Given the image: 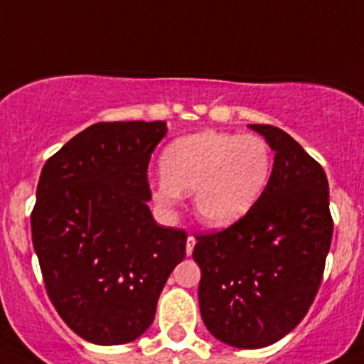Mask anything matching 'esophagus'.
<instances>
[{
    "label": "esophagus",
    "instance_id": "esophagus-1",
    "mask_svg": "<svg viewBox=\"0 0 364 364\" xmlns=\"http://www.w3.org/2000/svg\"><path fill=\"white\" fill-rule=\"evenodd\" d=\"M193 247H196V237L188 236V240H186V255H192Z\"/></svg>",
    "mask_w": 364,
    "mask_h": 364
}]
</instances>
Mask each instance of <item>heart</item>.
<instances>
[{"instance_id": "obj_1", "label": "heart", "mask_w": 364, "mask_h": 364, "mask_svg": "<svg viewBox=\"0 0 364 364\" xmlns=\"http://www.w3.org/2000/svg\"><path fill=\"white\" fill-rule=\"evenodd\" d=\"M161 172L153 183V197L161 208H174L181 193L193 192L197 218L225 229L260 199L273 172V153L260 135L208 130L167 146Z\"/></svg>"}]
</instances>
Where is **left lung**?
Instances as JSON below:
<instances>
[{"instance_id": "8db88e82", "label": "left lung", "mask_w": 364, "mask_h": 364, "mask_svg": "<svg viewBox=\"0 0 364 364\" xmlns=\"http://www.w3.org/2000/svg\"><path fill=\"white\" fill-rule=\"evenodd\" d=\"M274 151L255 205L234 225L197 236L199 304L208 331L237 348H262L292 331L321 287L333 237L324 168L271 124H248Z\"/></svg>"}]
</instances>
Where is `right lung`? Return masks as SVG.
<instances>
[{"mask_svg":"<svg viewBox=\"0 0 364 364\" xmlns=\"http://www.w3.org/2000/svg\"><path fill=\"white\" fill-rule=\"evenodd\" d=\"M165 121L87 127L46 161L31 213L43 284L73 333L97 345L151 326L186 232L155 222L148 165Z\"/></svg>","mask_w":364,"mask_h":364,"instance_id":"obj_1","label":"right lung"}]
</instances>
